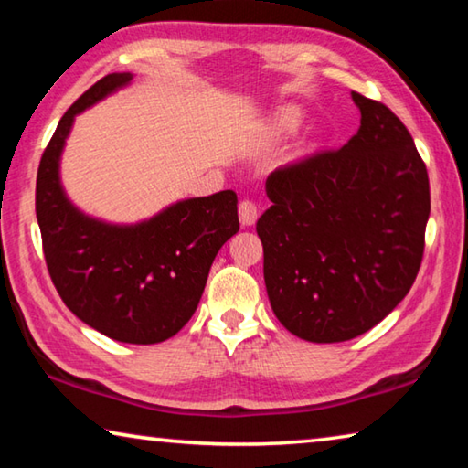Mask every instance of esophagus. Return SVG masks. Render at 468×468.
<instances>
[{"mask_svg": "<svg viewBox=\"0 0 468 468\" xmlns=\"http://www.w3.org/2000/svg\"><path fill=\"white\" fill-rule=\"evenodd\" d=\"M239 220L243 227H251L258 220V206L251 200H243L239 204Z\"/></svg>", "mask_w": 468, "mask_h": 468, "instance_id": "obj_1", "label": "esophagus"}]
</instances>
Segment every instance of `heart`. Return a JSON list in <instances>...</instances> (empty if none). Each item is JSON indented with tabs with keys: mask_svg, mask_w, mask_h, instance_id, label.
<instances>
[{
	"mask_svg": "<svg viewBox=\"0 0 468 468\" xmlns=\"http://www.w3.org/2000/svg\"><path fill=\"white\" fill-rule=\"evenodd\" d=\"M301 123H303V113H301V109L284 107L274 113L271 128L274 133H292L299 130Z\"/></svg>",
	"mask_w": 468,
	"mask_h": 468,
	"instance_id": "1",
	"label": "heart"
}]
</instances>
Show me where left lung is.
I'll list each match as a JSON object with an SVG mask.
<instances>
[{
	"label": "left lung",
	"instance_id": "obj_1",
	"mask_svg": "<svg viewBox=\"0 0 468 468\" xmlns=\"http://www.w3.org/2000/svg\"><path fill=\"white\" fill-rule=\"evenodd\" d=\"M361 125L338 150L272 171L258 218L264 281L279 322L310 343H343L382 322L417 279L430 177L382 102L351 94Z\"/></svg>",
	"mask_w": 468,
	"mask_h": 468
}]
</instances>
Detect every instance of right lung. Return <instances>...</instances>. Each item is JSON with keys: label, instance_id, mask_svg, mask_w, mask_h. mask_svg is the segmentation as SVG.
<instances>
[{"label": "right lung", "instance_id": "add662e5", "mask_svg": "<svg viewBox=\"0 0 468 468\" xmlns=\"http://www.w3.org/2000/svg\"><path fill=\"white\" fill-rule=\"evenodd\" d=\"M115 72L66 111L37 173V220L45 262L76 318L120 343H163L192 318L210 266L239 231L233 189L187 197L133 225L84 215L66 196L59 163L78 113L132 82Z\"/></svg>", "mask_w": 468, "mask_h": 468}]
</instances>
